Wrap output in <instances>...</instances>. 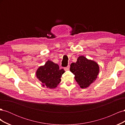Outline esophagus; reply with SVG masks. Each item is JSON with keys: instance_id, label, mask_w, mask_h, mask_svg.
<instances>
[{"instance_id": "obj_1", "label": "esophagus", "mask_w": 125, "mask_h": 125, "mask_svg": "<svg viewBox=\"0 0 125 125\" xmlns=\"http://www.w3.org/2000/svg\"><path fill=\"white\" fill-rule=\"evenodd\" d=\"M69 68H70V66L69 65V66H68L67 67L64 68V70H65V71H67V70H69Z\"/></svg>"}]
</instances>
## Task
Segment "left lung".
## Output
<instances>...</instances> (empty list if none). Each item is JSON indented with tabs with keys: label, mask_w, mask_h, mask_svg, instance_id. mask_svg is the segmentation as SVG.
I'll use <instances>...</instances> for the list:
<instances>
[{
	"label": "left lung",
	"mask_w": 125,
	"mask_h": 125,
	"mask_svg": "<svg viewBox=\"0 0 125 125\" xmlns=\"http://www.w3.org/2000/svg\"><path fill=\"white\" fill-rule=\"evenodd\" d=\"M70 70L82 89L86 88L95 81L99 73V65L83 56H79L76 62L71 64Z\"/></svg>",
	"instance_id": "8db88e82"
}]
</instances>
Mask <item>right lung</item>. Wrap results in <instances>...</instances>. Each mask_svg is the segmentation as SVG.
Listing matches in <instances>:
<instances>
[{
  "instance_id": "add662e5",
  "label": "right lung",
  "mask_w": 125,
  "mask_h": 125,
  "mask_svg": "<svg viewBox=\"0 0 125 125\" xmlns=\"http://www.w3.org/2000/svg\"><path fill=\"white\" fill-rule=\"evenodd\" d=\"M64 73L65 70L63 69H60L58 64L48 60L44 66L39 68L36 75L37 79L42 83L43 86L54 89L61 81L60 78Z\"/></svg>"
}]
</instances>
